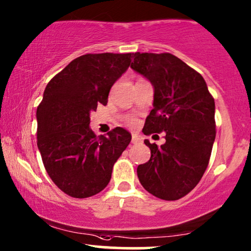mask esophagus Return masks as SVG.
Wrapping results in <instances>:
<instances>
[{"instance_id":"1","label":"esophagus","mask_w":251,"mask_h":251,"mask_svg":"<svg viewBox=\"0 0 251 251\" xmlns=\"http://www.w3.org/2000/svg\"><path fill=\"white\" fill-rule=\"evenodd\" d=\"M142 142V138L139 137L138 135H136V133H132V137H131V143L132 144H138V143Z\"/></svg>"}]
</instances>
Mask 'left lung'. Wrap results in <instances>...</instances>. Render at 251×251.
Returning a JSON list of instances; mask_svg holds the SVG:
<instances>
[{"mask_svg":"<svg viewBox=\"0 0 251 251\" xmlns=\"http://www.w3.org/2000/svg\"><path fill=\"white\" fill-rule=\"evenodd\" d=\"M131 68L154 86L153 109L143 132H165V144L144 143L151 158L137 167L146 191L176 201L198 184L209 165L214 138V99L200 73L169 53H135Z\"/></svg>","mask_w":251,"mask_h":251,"instance_id":"8db88e82","label":"left lung"}]
</instances>
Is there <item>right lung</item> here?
Here are the masks:
<instances>
[{"label": "right lung", "instance_id": "add662e5", "mask_svg": "<svg viewBox=\"0 0 251 251\" xmlns=\"http://www.w3.org/2000/svg\"><path fill=\"white\" fill-rule=\"evenodd\" d=\"M132 53L85 54L47 84L37 108V144L51 181L68 196L87 198L105 189L113 166L131 141L123 128L96 136L90 114L107 105L113 84Z\"/></svg>", "mask_w": 251, "mask_h": 251}]
</instances>
